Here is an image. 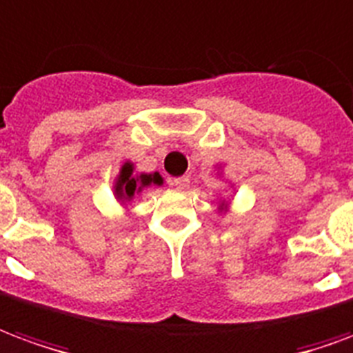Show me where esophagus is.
Returning <instances> with one entry per match:
<instances>
[{"label": "esophagus", "mask_w": 353, "mask_h": 353, "mask_svg": "<svg viewBox=\"0 0 353 353\" xmlns=\"http://www.w3.org/2000/svg\"><path fill=\"white\" fill-rule=\"evenodd\" d=\"M170 185H172L174 189H177V191H185V189L189 187V177H174V179L170 181Z\"/></svg>", "instance_id": "esophagus-1"}]
</instances>
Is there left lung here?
Listing matches in <instances>:
<instances>
[{
    "label": "left lung",
    "mask_w": 353,
    "mask_h": 353,
    "mask_svg": "<svg viewBox=\"0 0 353 353\" xmlns=\"http://www.w3.org/2000/svg\"><path fill=\"white\" fill-rule=\"evenodd\" d=\"M227 208H229V202H225V200H219V212H227Z\"/></svg>",
    "instance_id": "1"
}]
</instances>
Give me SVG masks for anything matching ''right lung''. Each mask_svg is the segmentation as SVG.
Masks as SVG:
<instances>
[{
    "label": "right lung",
    "mask_w": 353,
    "mask_h": 353,
    "mask_svg": "<svg viewBox=\"0 0 353 353\" xmlns=\"http://www.w3.org/2000/svg\"><path fill=\"white\" fill-rule=\"evenodd\" d=\"M134 162L126 161L119 170V174L113 179V196H115L117 202H121V206H128L132 200L136 199L138 194H141V191L145 187H151V185H162L164 179L159 172H153V174H136L134 172Z\"/></svg>",
    "instance_id": "1"
}]
</instances>
